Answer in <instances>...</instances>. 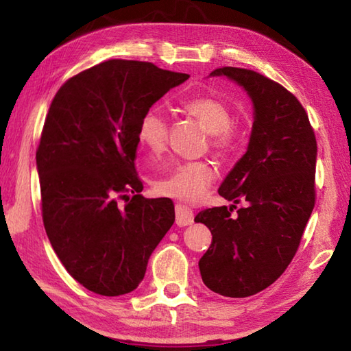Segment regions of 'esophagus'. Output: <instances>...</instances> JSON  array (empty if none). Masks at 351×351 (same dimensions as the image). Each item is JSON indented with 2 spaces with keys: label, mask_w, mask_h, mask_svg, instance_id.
<instances>
[{
  "label": "esophagus",
  "mask_w": 351,
  "mask_h": 351,
  "mask_svg": "<svg viewBox=\"0 0 351 351\" xmlns=\"http://www.w3.org/2000/svg\"><path fill=\"white\" fill-rule=\"evenodd\" d=\"M175 212H176V224L178 226H189L193 223V212L190 207L184 206V204H176Z\"/></svg>",
  "instance_id": "34e87169"
}]
</instances>
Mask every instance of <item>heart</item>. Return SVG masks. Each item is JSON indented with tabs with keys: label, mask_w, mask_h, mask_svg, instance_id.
Segmentation results:
<instances>
[{
	"label": "heart",
	"mask_w": 351,
	"mask_h": 351,
	"mask_svg": "<svg viewBox=\"0 0 351 351\" xmlns=\"http://www.w3.org/2000/svg\"><path fill=\"white\" fill-rule=\"evenodd\" d=\"M184 111L198 119L210 134V145L219 154H228L235 148L239 134L230 127V111L215 97L203 96L184 104ZM138 138L152 154H161L167 147L169 122L161 111L148 110L138 125ZM215 180V171L206 161L176 162L164 176L153 181L154 190L162 197L195 203L206 195Z\"/></svg>",
	"instance_id": "1"
}]
</instances>
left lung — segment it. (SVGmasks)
<instances>
[{
	"label": "left lung",
	"instance_id": "left-lung-1",
	"mask_svg": "<svg viewBox=\"0 0 351 351\" xmlns=\"http://www.w3.org/2000/svg\"><path fill=\"white\" fill-rule=\"evenodd\" d=\"M210 75L228 77L247 93L254 123L246 153L218 189L234 204L195 217L212 232L198 266L213 293L247 297L274 283L300 245L316 201V136L304 106L277 82L232 66ZM241 199L248 206L230 216Z\"/></svg>",
	"mask_w": 351,
	"mask_h": 351
}]
</instances>
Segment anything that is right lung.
<instances>
[{"label":"right lung","mask_w":351,"mask_h":351,"mask_svg":"<svg viewBox=\"0 0 351 351\" xmlns=\"http://www.w3.org/2000/svg\"><path fill=\"white\" fill-rule=\"evenodd\" d=\"M187 79L148 62L108 60L64 82L49 106L37 148L45 229L66 271L93 293L138 288L175 221L171 199L141 195L134 159L142 114Z\"/></svg>","instance_id":"obj_1"}]
</instances>
